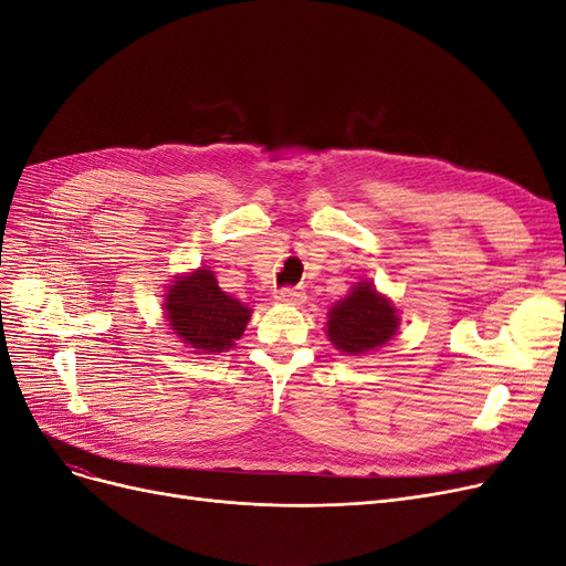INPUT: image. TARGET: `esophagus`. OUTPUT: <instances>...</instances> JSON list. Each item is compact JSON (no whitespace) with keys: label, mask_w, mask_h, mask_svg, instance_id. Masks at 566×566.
<instances>
[{"label":"esophagus","mask_w":566,"mask_h":566,"mask_svg":"<svg viewBox=\"0 0 566 566\" xmlns=\"http://www.w3.org/2000/svg\"><path fill=\"white\" fill-rule=\"evenodd\" d=\"M275 301L282 305H303L305 303V291L303 289H294V286H286L280 289L275 294Z\"/></svg>","instance_id":"1"}]
</instances>
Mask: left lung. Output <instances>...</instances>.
Here are the masks:
<instances>
[{"label":"left lung","mask_w":566,"mask_h":566,"mask_svg":"<svg viewBox=\"0 0 566 566\" xmlns=\"http://www.w3.org/2000/svg\"><path fill=\"white\" fill-rule=\"evenodd\" d=\"M399 328L394 303L378 294L370 282L352 286L349 294L328 310L326 336L343 354L359 357L385 347Z\"/></svg>","instance_id":"8db88e82"}]
</instances>
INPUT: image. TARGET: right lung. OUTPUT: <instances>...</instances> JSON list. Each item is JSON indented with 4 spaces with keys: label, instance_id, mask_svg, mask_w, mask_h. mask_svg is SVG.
Wrapping results in <instances>:
<instances>
[{
    "label": "right lung",
    "instance_id": "right-lung-1",
    "mask_svg": "<svg viewBox=\"0 0 566 566\" xmlns=\"http://www.w3.org/2000/svg\"><path fill=\"white\" fill-rule=\"evenodd\" d=\"M165 315L184 345L196 354H217L235 347L251 310L223 294L212 270L198 268L177 277L165 294Z\"/></svg>",
    "mask_w": 566,
    "mask_h": 566
}]
</instances>
